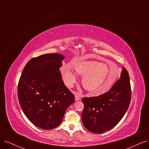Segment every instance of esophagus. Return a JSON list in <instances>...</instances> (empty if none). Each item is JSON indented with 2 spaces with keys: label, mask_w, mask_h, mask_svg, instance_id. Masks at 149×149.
Returning a JSON list of instances; mask_svg holds the SVG:
<instances>
[{
  "label": "esophagus",
  "mask_w": 149,
  "mask_h": 149,
  "mask_svg": "<svg viewBox=\"0 0 149 149\" xmlns=\"http://www.w3.org/2000/svg\"><path fill=\"white\" fill-rule=\"evenodd\" d=\"M75 100H76V101H79V100H80V97H79L78 94H75Z\"/></svg>",
  "instance_id": "esophagus-1"
}]
</instances>
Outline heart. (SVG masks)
I'll use <instances>...</instances> for the list:
<instances>
[{
  "instance_id": "1",
  "label": "heart",
  "mask_w": 149,
  "mask_h": 149,
  "mask_svg": "<svg viewBox=\"0 0 149 149\" xmlns=\"http://www.w3.org/2000/svg\"><path fill=\"white\" fill-rule=\"evenodd\" d=\"M76 74L83 76V86L93 95H100L106 92L111 86L117 77L118 67L114 66L111 71L107 65L97 61L81 62L74 66ZM61 74L65 84L72 88L77 81V78L68 65L61 68Z\"/></svg>"
}]
</instances>
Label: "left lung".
Segmentation results:
<instances>
[{
  "label": "left lung",
  "mask_w": 149,
  "mask_h": 149,
  "mask_svg": "<svg viewBox=\"0 0 149 149\" xmlns=\"http://www.w3.org/2000/svg\"><path fill=\"white\" fill-rule=\"evenodd\" d=\"M131 100L129 73L124 67L120 78L109 91L100 96L83 97L82 122L89 131L101 134L118 124L128 109Z\"/></svg>",
  "instance_id": "left-lung-1"
}]
</instances>
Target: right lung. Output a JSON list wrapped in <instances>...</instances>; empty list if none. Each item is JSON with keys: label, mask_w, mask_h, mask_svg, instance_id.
<instances>
[{"label": "right lung", "mask_w": 149, "mask_h": 149, "mask_svg": "<svg viewBox=\"0 0 149 149\" xmlns=\"http://www.w3.org/2000/svg\"><path fill=\"white\" fill-rule=\"evenodd\" d=\"M65 57L58 53L33 58L26 64L18 84V98L24 113L38 127L59 125L74 96L65 85L60 71Z\"/></svg>", "instance_id": "add662e5"}]
</instances>
